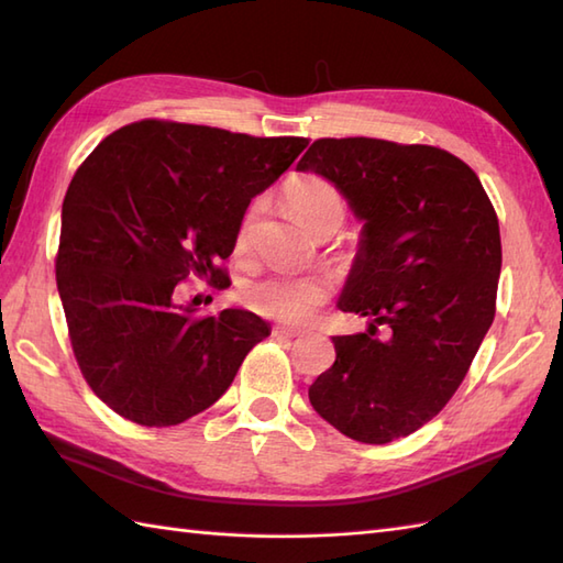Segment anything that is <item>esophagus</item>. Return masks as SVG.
Masks as SVG:
<instances>
[{
  "instance_id": "obj_1",
  "label": "esophagus",
  "mask_w": 563,
  "mask_h": 563,
  "mask_svg": "<svg viewBox=\"0 0 563 563\" xmlns=\"http://www.w3.org/2000/svg\"><path fill=\"white\" fill-rule=\"evenodd\" d=\"M273 333L275 336H288V339H295V336H302V329H297V327H285V324H278L273 329Z\"/></svg>"
}]
</instances>
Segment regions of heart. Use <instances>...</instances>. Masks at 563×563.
Here are the masks:
<instances>
[{
	"instance_id": "1",
	"label": "heart",
	"mask_w": 563,
	"mask_h": 563,
	"mask_svg": "<svg viewBox=\"0 0 563 563\" xmlns=\"http://www.w3.org/2000/svg\"><path fill=\"white\" fill-rule=\"evenodd\" d=\"M285 200L297 218L302 220L309 232L324 234L336 232L345 220V200L341 190L331 181L314 174L295 176L285 186ZM258 212V202H251L236 230V246L242 249L249 242L251 224ZM327 300V285L309 278V275L290 273H268L251 280L244 288V302L256 309L258 314L292 321L300 324L312 317Z\"/></svg>"
}]
</instances>
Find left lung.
I'll use <instances>...</instances> for the list:
<instances>
[{
  "mask_svg": "<svg viewBox=\"0 0 563 563\" xmlns=\"http://www.w3.org/2000/svg\"><path fill=\"white\" fill-rule=\"evenodd\" d=\"M297 169L329 178L365 222L339 307L369 327L331 339L336 361L309 401L343 435L385 445L442 411L492 327L496 210L470 166L430 145L321 137Z\"/></svg>",
  "mask_w": 563,
  "mask_h": 563,
  "instance_id": "8db88e82",
  "label": "left lung"
}]
</instances>
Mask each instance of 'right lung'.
Masks as SVG:
<instances>
[{"label": "right lung", "mask_w": 563, "mask_h": 563, "mask_svg": "<svg viewBox=\"0 0 563 563\" xmlns=\"http://www.w3.org/2000/svg\"><path fill=\"white\" fill-rule=\"evenodd\" d=\"M307 137H254L174 121L130 123L81 162L55 256L71 351L93 394L162 428L206 411L271 333L246 309L196 314L181 283L222 285L249 202Z\"/></svg>", "instance_id": "right-lung-1"}]
</instances>
